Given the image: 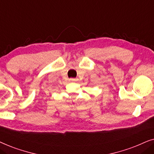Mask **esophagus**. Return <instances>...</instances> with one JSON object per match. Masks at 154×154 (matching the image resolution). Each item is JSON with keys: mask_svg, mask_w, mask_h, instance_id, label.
I'll use <instances>...</instances> for the list:
<instances>
[{"mask_svg": "<svg viewBox=\"0 0 154 154\" xmlns=\"http://www.w3.org/2000/svg\"><path fill=\"white\" fill-rule=\"evenodd\" d=\"M69 81H71V82H74V81H76V80H75V79H69Z\"/></svg>", "mask_w": 154, "mask_h": 154, "instance_id": "34e87169", "label": "esophagus"}]
</instances>
